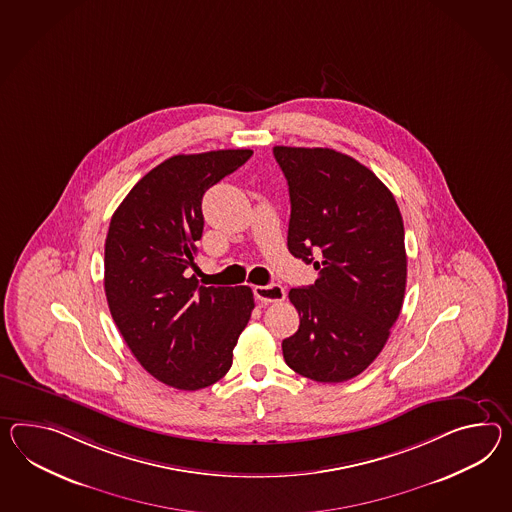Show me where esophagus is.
I'll use <instances>...</instances> for the list:
<instances>
[{
    "mask_svg": "<svg viewBox=\"0 0 512 512\" xmlns=\"http://www.w3.org/2000/svg\"><path fill=\"white\" fill-rule=\"evenodd\" d=\"M253 294L262 303H279L285 300V288L281 285H266V287L253 288Z\"/></svg>",
    "mask_w": 512,
    "mask_h": 512,
    "instance_id": "34e87169",
    "label": "esophagus"
}]
</instances>
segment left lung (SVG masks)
<instances>
[{
  "mask_svg": "<svg viewBox=\"0 0 512 512\" xmlns=\"http://www.w3.org/2000/svg\"><path fill=\"white\" fill-rule=\"evenodd\" d=\"M290 194L288 251L318 270L288 298L300 327L283 340L288 366L318 383L364 372L398 320L405 283V229L381 179L329 148L275 146Z\"/></svg>",
  "mask_w": 512,
  "mask_h": 512,
  "instance_id": "left-lung-1",
  "label": "left lung"
}]
</instances>
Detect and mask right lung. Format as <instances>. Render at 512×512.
<instances>
[{"mask_svg":"<svg viewBox=\"0 0 512 512\" xmlns=\"http://www.w3.org/2000/svg\"><path fill=\"white\" fill-rule=\"evenodd\" d=\"M251 150L174 155L125 196L105 240V296L125 344L148 374L179 390L220 381L255 307L250 287L188 277L203 233V194Z\"/></svg>","mask_w":512,"mask_h":512,"instance_id":"1","label":"right lung"}]
</instances>
